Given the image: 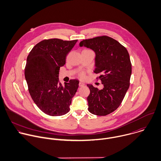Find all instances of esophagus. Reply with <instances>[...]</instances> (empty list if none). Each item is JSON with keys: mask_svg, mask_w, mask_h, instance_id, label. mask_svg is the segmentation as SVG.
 I'll return each mask as SVG.
<instances>
[{"mask_svg": "<svg viewBox=\"0 0 161 161\" xmlns=\"http://www.w3.org/2000/svg\"><path fill=\"white\" fill-rule=\"evenodd\" d=\"M85 83H83V82H82V81H80V83H79V86H80V87H82V86H85Z\"/></svg>", "mask_w": 161, "mask_h": 161, "instance_id": "34e87169", "label": "esophagus"}]
</instances>
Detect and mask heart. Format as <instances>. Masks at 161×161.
Listing matches in <instances>:
<instances>
[{
  "instance_id": "obj_1",
  "label": "heart",
  "mask_w": 161,
  "mask_h": 161,
  "mask_svg": "<svg viewBox=\"0 0 161 161\" xmlns=\"http://www.w3.org/2000/svg\"><path fill=\"white\" fill-rule=\"evenodd\" d=\"M85 50H88V49H85ZM78 76H79V77L80 78H85V73H84V72H80V73H79V75H78Z\"/></svg>"
}]
</instances>
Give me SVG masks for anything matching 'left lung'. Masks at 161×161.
<instances>
[{
  "mask_svg": "<svg viewBox=\"0 0 161 161\" xmlns=\"http://www.w3.org/2000/svg\"><path fill=\"white\" fill-rule=\"evenodd\" d=\"M80 46L95 52L97 79L103 85L102 90L87 85L90 93L87 97L88 110L92 114L105 116L117 110L130 86L132 64L127 49L107 36L83 39Z\"/></svg>",
  "mask_w": 161,
  "mask_h": 161,
  "instance_id": "obj_1",
  "label": "left lung"
}]
</instances>
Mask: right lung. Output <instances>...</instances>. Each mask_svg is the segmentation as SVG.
<instances>
[{"label": "right lung", "instance_id": "add662e5", "mask_svg": "<svg viewBox=\"0 0 161 161\" xmlns=\"http://www.w3.org/2000/svg\"><path fill=\"white\" fill-rule=\"evenodd\" d=\"M77 41L44 39L34 46L27 58L24 75L29 92L38 108L48 115H63L69 111L79 81L70 80L63 86L58 83V75Z\"/></svg>", "mask_w": 161, "mask_h": 161}]
</instances>
